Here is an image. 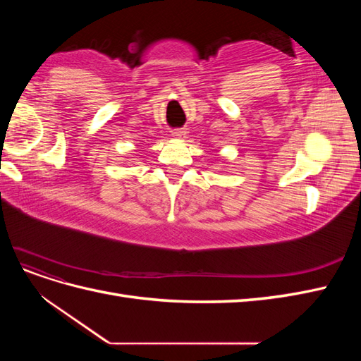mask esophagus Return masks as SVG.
<instances>
[{
    "instance_id": "1",
    "label": "esophagus",
    "mask_w": 361,
    "mask_h": 361,
    "mask_svg": "<svg viewBox=\"0 0 361 361\" xmlns=\"http://www.w3.org/2000/svg\"><path fill=\"white\" fill-rule=\"evenodd\" d=\"M171 135H173L174 138L183 140L185 135H187V130H185V129H174V130H171Z\"/></svg>"
}]
</instances>
